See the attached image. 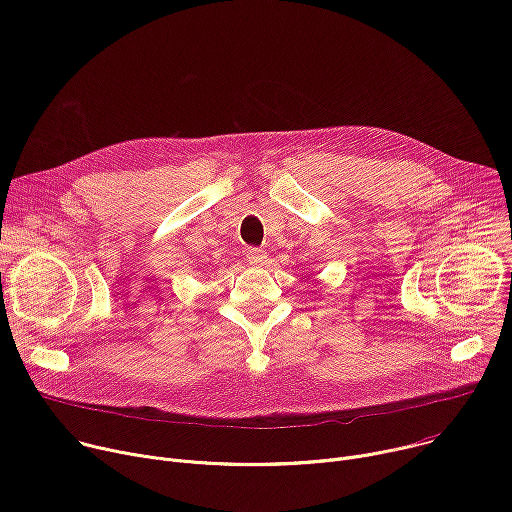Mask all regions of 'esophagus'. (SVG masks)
<instances>
[{
	"label": "esophagus",
	"instance_id": "esophagus-1",
	"mask_svg": "<svg viewBox=\"0 0 512 512\" xmlns=\"http://www.w3.org/2000/svg\"><path fill=\"white\" fill-rule=\"evenodd\" d=\"M245 257L251 265H263L267 261V251L265 249H259V247H249L245 251Z\"/></svg>",
	"mask_w": 512,
	"mask_h": 512
}]
</instances>
